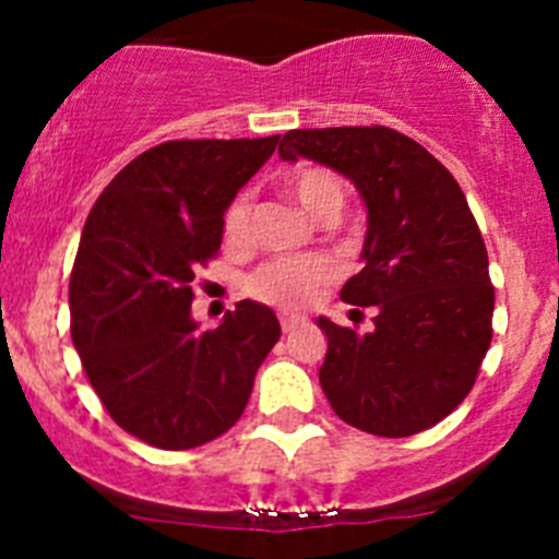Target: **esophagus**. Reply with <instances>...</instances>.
Here are the masks:
<instances>
[{
  "label": "esophagus",
  "instance_id": "obj_1",
  "mask_svg": "<svg viewBox=\"0 0 559 559\" xmlns=\"http://www.w3.org/2000/svg\"><path fill=\"white\" fill-rule=\"evenodd\" d=\"M299 324H305L302 316H294V313H283L280 316V328H283V333H290V330H296Z\"/></svg>",
  "mask_w": 559,
  "mask_h": 559
}]
</instances>
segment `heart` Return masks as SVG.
<instances>
[{"instance_id":"heart-1","label":"heart","mask_w":559,"mask_h":559,"mask_svg":"<svg viewBox=\"0 0 559 559\" xmlns=\"http://www.w3.org/2000/svg\"><path fill=\"white\" fill-rule=\"evenodd\" d=\"M288 190L308 215L333 221L347 204V187L328 167H302L288 179ZM251 229V195L237 192L224 212V235L229 243H243ZM335 280L324 257H280L249 276V294L274 308H308Z\"/></svg>"}]
</instances>
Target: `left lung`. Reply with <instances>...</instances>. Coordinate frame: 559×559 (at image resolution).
Here are the masks:
<instances>
[{"label": "left lung", "mask_w": 559, "mask_h": 559, "mask_svg": "<svg viewBox=\"0 0 559 559\" xmlns=\"http://www.w3.org/2000/svg\"><path fill=\"white\" fill-rule=\"evenodd\" d=\"M280 156L344 173L369 212L364 269L341 299L374 308V330L319 319L330 406L374 437L437 426L471 394L492 341L490 260L462 187L419 142L386 126L296 128Z\"/></svg>", "instance_id": "obj_1"}]
</instances>
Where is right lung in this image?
<instances>
[{
	"instance_id": "obj_1",
	"label": "right lung",
	"mask_w": 559,
	"mask_h": 559,
	"mask_svg": "<svg viewBox=\"0 0 559 559\" xmlns=\"http://www.w3.org/2000/svg\"><path fill=\"white\" fill-rule=\"evenodd\" d=\"M280 136L173 140L140 153L100 192L69 276L72 341L108 417L162 451L235 426L280 341L274 310L243 299L195 330V271L215 260L224 212Z\"/></svg>"
}]
</instances>
